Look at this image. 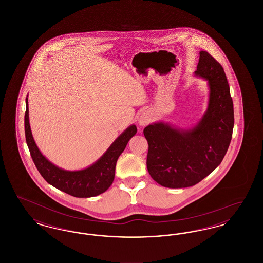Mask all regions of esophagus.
<instances>
[{
  "label": "esophagus",
  "mask_w": 263,
  "mask_h": 263,
  "mask_svg": "<svg viewBox=\"0 0 263 263\" xmlns=\"http://www.w3.org/2000/svg\"><path fill=\"white\" fill-rule=\"evenodd\" d=\"M152 120V114L149 111H144L141 113L139 117V124L141 126L148 125Z\"/></svg>",
  "instance_id": "34e87169"
}]
</instances>
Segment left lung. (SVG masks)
Here are the masks:
<instances>
[{
    "label": "left lung",
    "instance_id": "1",
    "mask_svg": "<svg viewBox=\"0 0 263 263\" xmlns=\"http://www.w3.org/2000/svg\"><path fill=\"white\" fill-rule=\"evenodd\" d=\"M194 75L207 81L208 106L199 122L182 129L163 121L144 129L149 144L147 168L162 186L189 187L200 182L221 163L231 143L234 104L221 64L199 52Z\"/></svg>",
    "mask_w": 263,
    "mask_h": 263
}]
</instances>
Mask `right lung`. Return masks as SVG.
Returning <instances> with one entry per match:
<instances>
[{
  "label": "right lung",
  "mask_w": 263,
  "mask_h": 263,
  "mask_svg": "<svg viewBox=\"0 0 263 263\" xmlns=\"http://www.w3.org/2000/svg\"><path fill=\"white\" fill-rule=\"evenodd\" d=\"M25 140L33 163L42 177L51 184L65 193L74 197L87 198L100 195L112 184L115 176V165L119 156L125 150L129 140L137 133L134 124L124 130L110 147L96 163L80 171H66L49 162L38 149L32 137L28 116V100H25Z\"/></svg>",
  "instance_id": "add662e5"
}]
</instances>
